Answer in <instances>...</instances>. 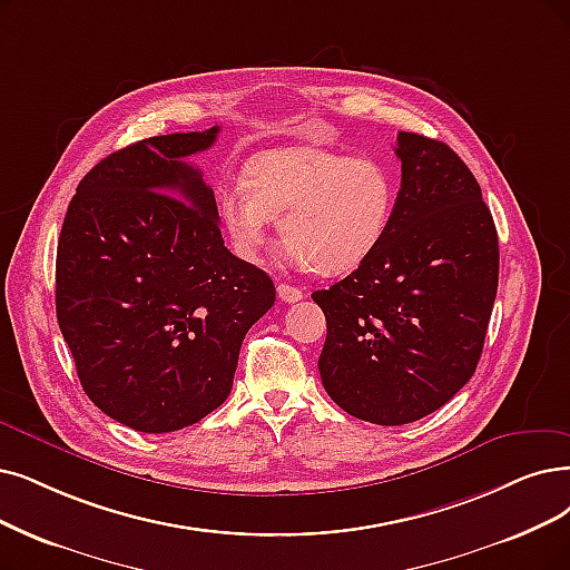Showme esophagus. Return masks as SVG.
<instances>
[{
    "label": "esophagus",
    "mask_w": 570,
    "mask_h": 570,
    "mask_svg": "<svg viewBox=\"0 0 570 570\" xmlns=\"http://www.w3.org/2000/svg\"><path fill=\"white\" fill-rule=\"evenodd\" d=\"M278 297H281V302L292 304V302H302V299H304V292H302L299 287H294V285L281 283V285H278Z\"/></svg>",
    "instance_id": "esophagus-1"
}]
</instances>
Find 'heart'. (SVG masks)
Segmentation results:
<instances>
[{
    "mask_svg": "<svg viewBox=\"0 0 570 570\" xmlns=\"http://www.w3.org/2000/svg\"><path fill=\"white\" fill-rule=\"evenodd\" d=\"M397 181L370 156L321 147L255 154L240 187L219 194V222L234 253L255 262L271 219L281 217L289 257L321 276H344L370 262L391 232Z\"/></svg>",
    "mask_w": 570,
    "mask_h": 570,
    "instance_id": "heart-1",
    "label": "heart"
}]
</instances>
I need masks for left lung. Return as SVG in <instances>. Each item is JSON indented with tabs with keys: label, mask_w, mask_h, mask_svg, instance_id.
Masks as SVG:
<instances>
[{
	"label": "left lung",
	"mask_w": 570,
	"mask_h": 570,
	"mask_svg": "<svg viewBox=\"0 0 570 570\" xmlns=\"http://www.w3.org/2000/svg\"><path fill=\"white\" fill-rule=\"evenodd\" d=\"M391 232L351 276L313 292L327 338L317 370L355 419L402 425L438 412L476 370L498 289V234L461 156L400 132Z\"/></svg>",
	"instance_id": "1"
}]
</instances>
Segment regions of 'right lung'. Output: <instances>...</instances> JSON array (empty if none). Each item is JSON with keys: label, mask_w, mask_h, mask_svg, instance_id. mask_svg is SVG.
Here are the masks:
<instances>
[{"label": "right lung", "mask_w": 570, "mask_h": 570, "mask_svg": "<svg viewBox=\"0 0 570 570\" xmlns=\"http://www.w3.org/2000/svg\"><path fill=\"white\" fill-rule=\"evenodd\" d=\"M217 132L109 154L62 222L60 332L90 402L140 432L194 425L229 397L243 338L276 302L266 273L224 247L215 194L185 161Z\"/></svg>", "instance_id": "add662e5"}]
</instances>
